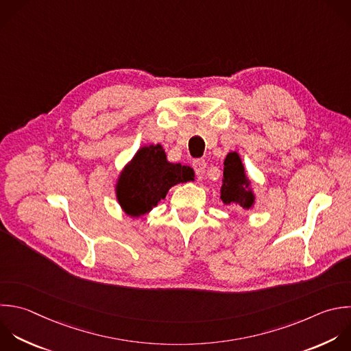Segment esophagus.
<instances>
[{"label":"esophagus","instance_id":"esophagus-1","mask_svg":"<svg viewBox=\"0 0 351 351\" xmlns=\"http://www.w3.org/2000/svg\"><path fill=\"white\" fill-rule=\"evenodd\" d=\"M206 167H207V163L204 159H196L193 160V169H195V173L197 176L199 180H202L204 177V173H206Z\"/></svg>","mask_w":351,"mask_h":351}]
</instances>
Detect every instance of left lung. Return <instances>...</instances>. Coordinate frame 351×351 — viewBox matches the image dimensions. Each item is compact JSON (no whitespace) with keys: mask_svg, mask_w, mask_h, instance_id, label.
<instances>
[{"mask_svg":"<svg viewBox=\"0 0 351 351\" xmlns=\"http://www.w3.org/2000/svg\"><path fill=\"white\" fill-rule=\"evenodd\" d=\"M221 200L226 206L237 204L244 210H251L255 206V193L251 180L236 151L229 152L223 160Z\"/></svg>","mask_w":351,"mask_h":351,"instance_id":"1","label":"left lung"}]
</instances>
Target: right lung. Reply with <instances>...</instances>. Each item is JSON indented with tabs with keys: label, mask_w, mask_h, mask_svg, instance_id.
Here are the masks:
<instances>
[{
	"label": "right lung",
	"mask_w": 351,
	"mask_h": 351,
	"mask_svg": "<svg viewBox=\"0 0 351 351\" xmlns=\"http://www.w3.org/2000/svg\"><path fill=\"white\" fill-rule=\"evenodd\" d=\"M195 181L189 166L171 163L160 144L141 147L117 178L115 195L121 208L138 218L152 211L177 184Z\"/></svg>",
	"instance_id": "1"
}]
</instances>
